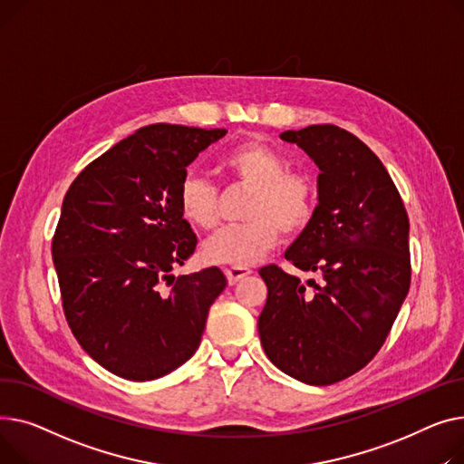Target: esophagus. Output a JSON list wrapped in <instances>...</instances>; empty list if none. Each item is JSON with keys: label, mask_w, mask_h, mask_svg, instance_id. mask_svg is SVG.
<instances>
[{"label": "esophagus", "mask_w": 464, "mask_h": 464, "mask_svg": "<svg viewBox=\"0 0 464 464\" xmlns=\"http://www.w3.org/2000/svg\"><path fill=\"white\" fill-rule=\"evenodd\" d=\"M249 274H253L249 267H227L225 269V276H227L230 285H236L237 281H241L243 277H247Z\"/></svg>", "instance_id": "esophagus-1"}]
</instances>
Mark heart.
Masks as SVG:
<instances>
[{
	"label": "heart",
	"instance_id": "heart-1",
	"mask_svg": "<svg viewBox=\"0 0 464 464\" xmlns=\"http://www.w3.org/2000/svg\"><path fill=\"white\" fill-rule=\"evenodd\" d=\"M286 167L285 155L260 140L241 142L221 157L227 179L251 188L243 209L247 223L209 236L200 251L206 262L247 267L276 247L281 232L305 230L316 208V183L307 172ZM176 202L183 219L197 228L208 230L219 221V190L200 174L181 178Z\"/></svg>",
	"mask_w": 464,
	"mask_h": 464
}]
</instances>
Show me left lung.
Segmentation results:
<instances>
[{"label":"left lung","instance_id":"8db88e82","mask_svg":"<svg viewBox=\"0 0 464 464\" xmlns=\"http://www.w3.org/2000/svg\"><path fill=\"white\" fill-rule=\"evenodd\" d=\"M320 169L318 206L285 258L316 271L307 285L279 266L260 267L267 286L258 334L288 376L330 386L382 348L411 288L408 215L380 159L337 125L285 130Z\"/></svg>","mask_w":464,"mask_h":464}]
</instances>
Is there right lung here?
Here are the masks:
<instances>
[{
  "mask_svg": "<svg viewBox=\"0 0 464 464\" xmlns=\"http://www.w3.org/2000/svg\"><path fill=\"white\" fill-rule=\"evenodd\" d=\"M227 134L155 123L92 160L71 183L52 237L69 328L127 380H155L197 352L227 279L219 267L174 277L197 249L176 195L187 167Z\"/></svg>",
  "mask_w": 464,
  "mask_h": 464,
  "instance_id": "obj_1",
  "label": "right lung"
}]
</instances>
